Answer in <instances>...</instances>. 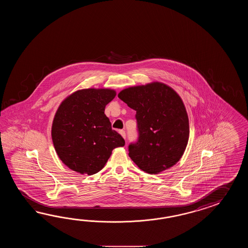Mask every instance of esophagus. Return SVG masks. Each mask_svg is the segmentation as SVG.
Wrapping results in <instances>:
<instances>
[{
  "label": "esophagus",
  "instance_id": "34e87169",
  "mask_svg": "<svg viewBox=\"0 0 248 248\" xmlns=\"http://www.w3.org/2000/svg\"><path fill=\"white\" fill-rule=\"evenodd\" d=\"M120 134L122 135L123 138H125V139H126V132H125V130H123V129L120 130Z\"/></svg>",
  "mask_w": 248,
  "mask_h": 248
}]
</instances>
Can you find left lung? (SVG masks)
Listing matches in <instances>:
<instances>
[{"label": "left lung", "mask_w": 248, "mask_h": 248, "mask_svg": "<svg viewBox=\"0 0 248 248\" xmlns=\"http://www.w3.org/2000/svg\"><path fill=\"white\" fill-rule=\"evenodd\" d=\"M119 98L137 111V141L128 155L148 174L174 166L185 153L189 139V120L179 95L169 86L154 82L122 90Z\"/></svg>", "instance_id": "1"}]
</instances>
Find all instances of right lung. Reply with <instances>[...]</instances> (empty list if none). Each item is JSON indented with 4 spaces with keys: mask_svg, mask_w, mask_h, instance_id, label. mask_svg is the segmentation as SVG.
<instances>
[{
    "mask_svg": "<svg viewBox=\"0 0 248 248\" xmlns=\"http://www.w3.org/2000/svg\"><path fill=\"white\" fill-rule=\"evenodd\" d=\"M116 95L112 90H79L60 105L53 121V143L58 157L79 174H94L105 167L114 148L125 145L105 114Z\"/></svg>",
    "mask_w": 248,
    "mask_h": 248,
    "instance_id": "right-lung-1",
    "label": "right lung"
}]
</instances>
